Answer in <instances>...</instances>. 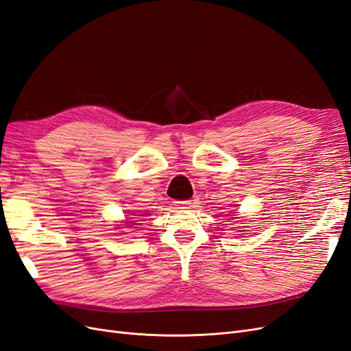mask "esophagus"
Segmentation results:
<instances>
[{"instance_id":"1","label":"esophagus","mask_w":351,"mask_h":351,"mask_svg":"<svg viewBox=\"0 0 351 351\" xmlns=\"http://www.w3.org/2000/svg\"><path fill=\"white\" fill-rule=\"evenodd\" d=\"M174 204H176V206H177L178 209H189L191 202H190V200H176Z\"/></svg>"}]
</instances>
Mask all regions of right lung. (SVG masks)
<instances>
[{"label": "right lung", "instance_id": "obj_1", "mask_svg": "<svg viewBox=\"0 0 351 351\" xmlns=\"http://www.w3.org/2000/svg\"><path fill=\"white\" fill-rule=\"evenodd\" d=\"M128 226H130V225H128Z\"/></svg>", "mask_w": 351, "mask_h": 351}]
</instances>
